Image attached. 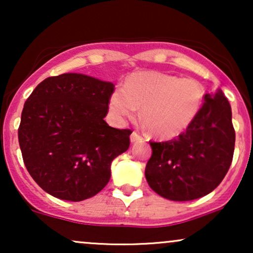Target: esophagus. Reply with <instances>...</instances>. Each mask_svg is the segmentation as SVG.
<instances>
[{
  "mask_svg": "<svg viewBox=\"0 0 253 253\" xmlns=\"http://www.w3.org/2000/svg\"><path fill=\"white\" fill-rule=\"evenodd\" d=\"M141 140H143V136L139 134V133L133 132L132 134H130V141H132V143H136V141H141Z\"/></svg>",
  "mask_w": 253,
  "mask_h": 253,
  "instance_id": "34e87169",
  "label": "esophagus"
}]
</instances>
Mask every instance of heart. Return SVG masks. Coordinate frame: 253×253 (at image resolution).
Masks as SVG:
<instances>
[{
  "instance_id": "1",
  "label": "heart",
  "mask_w": 253,
  "mask_h": 253,
  "mask_svg": "<svg viewBox=\"0 0 253 253\" xmlns=\"http://www.w3.org/2000/svg\"><path fill=\"white\" fill-rule=\"evenodd\" d=\"M202 85L193 78L161 72H135L124 88L113 91L109 107L119 119L133 118L138 108L140 119L152 135L171 139L195 120L203 102Z\"/></svg>"
}]
</instances>
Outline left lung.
I'll use <instances>...</instances> for the list:
<instances>
[{
    "label": "left lung",
    "instance_id": "8db88e82",
    "mask_svg": "<svg viewBox=\"0 0 253 253\" xmlns=\"http://www.w3.org/2000/svg\"><path fill=\"white\" fill-rule=\"evenodd\" d=\"M236 143L232 109L221 90L206 94L195 120L172 140L150 141L145 169L151 189L172 201H191L213 191L231 167Z\"/></svg>",
    "mask_w": 253,
    "mask_h": 253
}]
</instances>
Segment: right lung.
<instances>
[{
    "instance_id": "add662e5",
    "label": "right lung",
    "mask_w": 253,
    "mask_h": 253,
    "mask_svg": "<svg viewBox=\"0 0 253 253\" xmlns=\"http://www.w3.org/2000/svg\"><path fill=\"white\" fill-rule=\"evenodd\" d=\"M114 84L82 74L48 77L25 102L19 144L32 178L50 195L83 201L110 179L113 159L129 147L132 130L104 117Z\"/></svg>"
}]
</instances>
